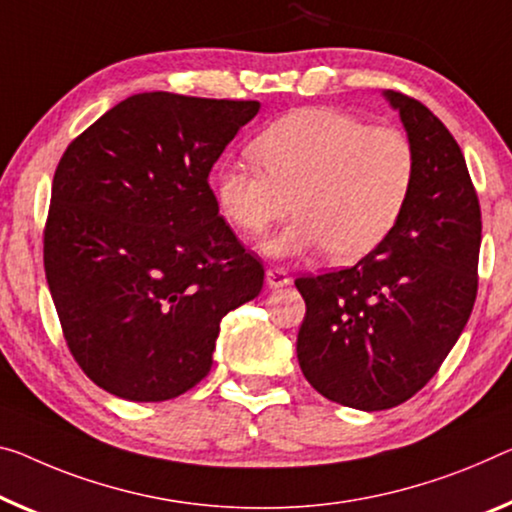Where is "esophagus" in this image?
Listing matches in <instances>:
<instances>
[{
    "label": "esophagus",
    "mask_w": 512,
    "mask_h": 512,
    "mask_svg": "<svg viewBox=\"0 0 512 512\" xmlns=\"http://www.w3.org/2000/svg\"><path fill=\"white\" fill-rule=\"evenodd\" d=\"M265 279H267V286L270 288H283L290 283L288 272L283 270V267H270V270L265 272Z\"/></svg>",
    "instance_id": "1"
}]
</instances>
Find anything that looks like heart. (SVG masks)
Segmentation results:
<instances>
[{"label":"heart","instance_id":"1","mask_svg":"<svg viewBox=\"0 0 512 512\" xmlns=\"http://www.w3.org/2000/svg\"><path fill=\"white\" fill-rule=\"evenodd\" d=\"M257 164L233 162L215 180L217 206L235 231L258 235L290 210L297 217L263 245L272 258L320 251L359 261L403 219L416 180L407 135L329 107L272 123L251 146Z\"/></svg>","mask_w":512,"mask_h":512}]
</instances>
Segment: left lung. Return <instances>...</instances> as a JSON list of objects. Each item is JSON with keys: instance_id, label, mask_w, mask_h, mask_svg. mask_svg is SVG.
I'll use <instances>...</instances> for the list:
<instances>
[{"instance_id": "8db88e82", "label": "left lung", "mask_w": 512, "mask_h": 512, "mask_svg": "<svg viewBox=\"0 0 512 512\" xmlns=\"http://www.w3.org/2000/svg\"><path fill=\"white\" fill-rule=\"evenodd\" d=\"M384 98L416 155L405 215L357 265L295 281L306 302L304 377L364 412L405 403L439 371L474 309L481 251V206L458 141L419 100Z\"/></svg>"}]
</instances>
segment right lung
I'll list each match as a JSON object with an SVG mask.
<instances>
[{"instance_id":"add662e5","label":"right lung","mask_w":512,"mask_h":512,"mask_svg":"<svg viewBox=\"0 0 512 512\" xmlns=\"http://www.w3.org/2000/svg\"><path fill=\"white\" fill-rule=\"evenodd\" d=\"M256 100L137 93L70 141L54 171L43 263L86 377L135 403L210 373L219 322L265 270L219 217L212 164Z\"/></svg>"}]
</instances>
